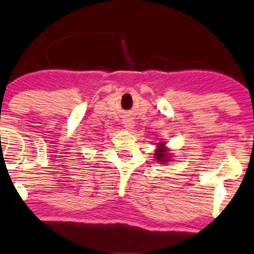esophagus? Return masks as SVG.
I'll return each instance as SVG.
<instances>
[{"mask_svg":"<svg viewBox=\"0 0 254 254\" xmlns=\"http://www.w3.org/2000/svg\"><path fill=\"white\" fill-rule=\"evenodd\" d=\"M124 127L126 128V129H131V128L134 127L133 119H130V118H126V119H124Z\"/></svg>","mask_w":254,"mask_h":254,"instance_id":"1","label":"esophagus"}]
</instances>
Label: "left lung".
<instances>
[{"label":"left lung","instance_id":"1","mask_svg":"<svg viewBox=\"0 0 254 254\" xmlns=\"http://www.w3.org/2000/svg\"><path fill=\"white\" fill-rule=\"evenodd\" d=\"M155 157H156V161L161 163H166L171 161V159H170V157H171V156H170V152L168 149L165 148V142H161V143H158V149H156Z\"/></svg>","mask_w":254,"mask_h":254}]
</instances>
